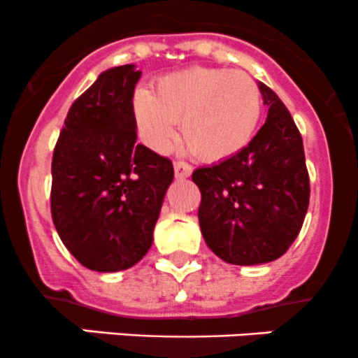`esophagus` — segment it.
<instances>
[{
	"label": "esophagus",
	"instance_id": "34e87169",
	"mask_svg": "<svg viewBox=\"0 0 358 358\" xmlns=\"http://www.w3.org/2000/svg\"><path fill=\"white\" fill-rule=\"evenodd\" d=\"M174 172H176V178L178 179H186L189 178L191 172H193V167L186 162H176L174 164Z\"/></svg>",
	"mask_w": 358,
	"mask_h": 358
}]
</instances>
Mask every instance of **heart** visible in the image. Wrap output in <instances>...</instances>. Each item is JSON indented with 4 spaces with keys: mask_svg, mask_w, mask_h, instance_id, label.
Listing matches in <instances>:
<instances>
[{
    "mask_svg": "<svg viewBox=\"0 0 358 358\" xmlns=\"http://www.w3.org/2000/svg\"><path fill=\"white\" fill-rule=\"evenodd\" d=\"M261 90L245 73L214 67L164 76L153 94L137 90L134 123L151 148L167 150L176 139V123L194 157L221 162L247 148L261 120Z\"/></svg>",
    "mask_w": 358,
    "mask_h": 358,
    "instance_id": "1",
    "label": "heart"
}]
</instances>
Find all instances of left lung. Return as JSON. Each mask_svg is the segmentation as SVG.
Wrapping results in <instances>:
<instances>
[{
    "mask_svg": "<svg viewBox=\"0 0 358 358\" xmlns=\"http://www.w3.org/2000/svg\"><path fill=\"white\" fill-rule=\"evenodd\" d=\"M264 125L235 157L193 172L201 235L229 264L278 259L299 235L310 203L303 139L284 102L259 83Z\"/></svg>",
    "mask_w": 358,
    "mask_h": 358,
    "instance_id": "1",
    "label": "left lung"
}]
</instances>
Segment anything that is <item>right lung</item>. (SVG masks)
<instances>
[{"label": "right lung", "instance_id": "right-lung-1", "mask_svg": "<svg viewBox=\"0 0 358 358\" xmlns=\"http://www.w3.org/2000/svg\"><path fill=\"white\" fill-rule=\"evenodd\" d=\"M134 64L99 74L69 108L52 158V219L66 249L85 268L101 273L139 263L174 167L136 144Z\"/></svg>", "mask_w": 358, "mask_h": 358}]
</instances>
